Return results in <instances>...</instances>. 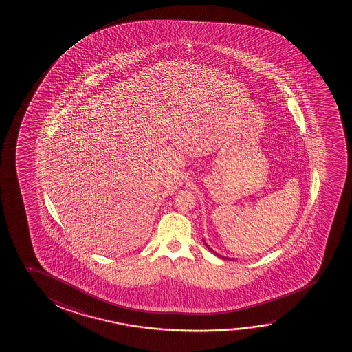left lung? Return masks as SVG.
<instances>
[{
  "mask_svg": "<svg viewBox=\"0 0 352 352\" xmlns=\"http://www.w3.org/2000/svg\"><path fill=\"white\" fill-rule=\"evenodd\" d=\"M204 244H206V246H207L208 249H209V250L212 251V254H214V255H217V257H221V256L220 255H217V252H215V251H212V249H210V248H209V246L207 245V243H206V241H204ZM222 258V257H221ZM223 258H227V257H223Z\"/></svg>",
  "mask_w": 352,
  "mask_h": 352,
  "instance_id": "1",
  "label": "left lung"
}]
</instances>
